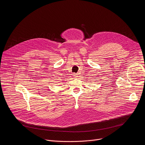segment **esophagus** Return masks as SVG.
<instances>
[{"label": "esophagus", "instance_id": "esophagus-1", "mask_svg": "<svg viewBox=\"0 0 145 145\" xmlns=\"http://www.w3.org/2000/svg\"><path fill=\"white\" fill-rule=\"evenodd\" d=\"M73 76L74 78H77L78 76V74H76V73H73Z\"/></svg>", "mask_w": 145, "mask_h": 145}]
</instances>
